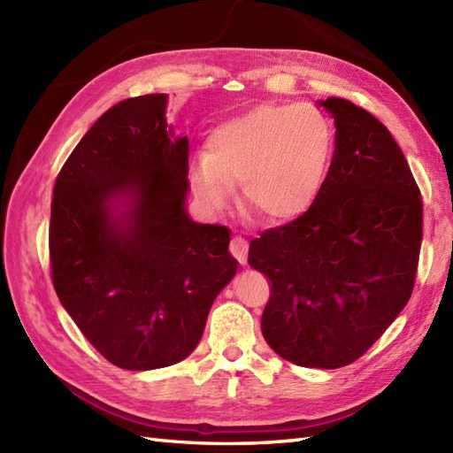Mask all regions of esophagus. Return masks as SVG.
<instances>
[{"label":"esophagus","instance_id":"esophagus-1","mask_svg":"<svg viewBox=\"0 0 453 453\" xmlns=\"http://www.w3.org/2000/svg\"><path fill=\"white\" fill-rule=\"evenodd\" d=\"M229 251H232V255L237 258L239 263L245 265L247 263V255H249V243L245 242L243 237L235 235L232 239V243H229Z\"/></svg>","mask_w":453,"mask_h":453}]
</instances>
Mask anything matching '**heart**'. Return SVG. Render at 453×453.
Listing matches in <instances>:
<instances>
[{"instance_id":"obj_1","label":"heart","mask_w":453,"mask_h":453,"mask_svg":"<svg viewBox=\"0 0 453 453\" xmlns=\"http://www.w3.org/2000/svg\"><path fill=\"white\" fill-rule=\"evenodd\" d=\"M333 153L331 120L313 104H258L210 134L204 159L190 169V188L216 214L239 185L245 214L284 224L319 198Z\"/></svg>"}]
</instances>
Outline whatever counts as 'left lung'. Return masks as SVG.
<instances>
[{"mask_svg": "<svg viewBox=\"0 0 453 453\" xmlns=\"http://www.w3.org/2000/svg\"><path fill=\"white\" fill-rule=\"evenodd\" d=\"M334 119V153L303 216L265 229L249 265L271 286L261 329L284 360L334 370L370 349L415 288L422 198L389 130L354 103H319Z\"/></svg>", "mask_w": 453, "mask_h": 453, "instance_id": "obj_1", "label": "left lung"}]
</instances>
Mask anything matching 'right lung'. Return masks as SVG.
Listing matches in <instances>:
<instances>
[{
  "instance_id": "obj_1",
  "label": "right lung",
  "mask_w": 453,
  "mask_h": 453,
  "mask_svg": "<svg viewBox=\"0 0 453 453\" xmlns=\"http://www.w3.org/2000/svg\"><path fill=\"white\" fill-rule=\"evenodd\" d=\"M165 104V93L114 104L54 185V290L93 349L124 370L185 360L237 271L229 229L187 216L188 140L167 130ZM120 197L129 210L114 217Z\"/></svg>"
}]
</instances>
